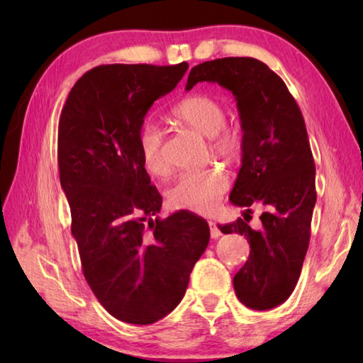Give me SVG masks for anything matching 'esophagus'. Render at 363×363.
<instances>
[{"mask_svg": "<svg viewBox=\"0 0 363 363\" xmlns=\"http://www.w3.org/2000/svg\"><path fill=\"white\" fill-rule=\"evenodd\" d=\"M210 233H211V238H218L219 235H220V230H219V227L216 225V223H213V220H210Z\"/></svg>", "mask_w": 363, "mask_h": 363, "instance_id": "34e87169", "label": "esophagus"}]
</instances>
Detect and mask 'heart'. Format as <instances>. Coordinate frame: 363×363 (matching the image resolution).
<instances>
[{
    "mask_svg": "<svg viewBox=\"0 0 363 363\" xmlns=\"http://www.w3.org/2000/svg\"><path fill=\"white\" fill-rule=\"evenodd\" d=\"M174 118L208 138L210 150L220 158L237 160L242 155L245 138L240 126L227 125L225 108L218 99L206 94L189 96L171 110ZM164 133L157 123L145 121L138 134V149L144 168L163 177L169 164L163 152ZM229 189V177L218 167L190 169L179 174L168 192L169 205L176 210L199 214L211 213Z\"/></svg>",
    "mask_w": 363,
    "mask_h": 363,
    "instance_id": "heart-1",
    "label": "heart"
}]
</instances>
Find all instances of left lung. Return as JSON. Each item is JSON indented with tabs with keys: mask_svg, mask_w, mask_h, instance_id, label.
<instances>
[{
	"mask_svg": "<svg viewBox=\"0 0 363 363\" xmlns=\"http://www.w3.org/2000/svg\"><path fill=\"white\" fill-rule=\"evenodd\" d=\"M199 82L218 83L235 96L245 145L230 201L247 213L219 229L240 233L250 243L248 261L233 277L237 298L250 309H272L285 303L298 284L317 200L303 113L284 79L253 57L195 65L186 89ZM251 204L263 208L259 230L247 224Z\"/></svg>",
	"mask_w": 363,
	"mask_h": 363,
	"instance_id": "8db88e82",
	"label": "left lung"
}]
</instances>
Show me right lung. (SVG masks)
<instances>
[{"label":"right lung","instance_id":"add662e5","mask_svg":"<svg viewBox=\"0 0 363 363\" xmlns=\"http://www.w3.org/2000/svg\"><path fill=\"white\" fill-rule=\"evenodd\" d=\"M187 69L94 67L73 86L59 118V177L83 275L108 314L126 323L168 315L210 242V225L190 211L152 219L162 195L138 149L145 113Z\"/></svg>","mask_w":363,"mask_h":363}]
</instances>
